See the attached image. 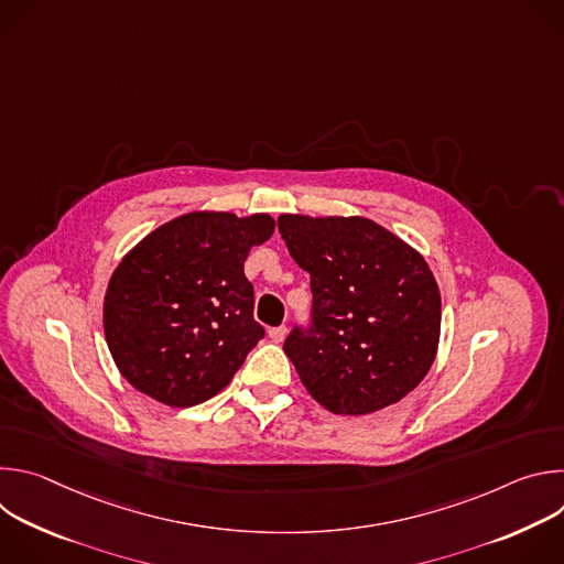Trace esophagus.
I'll return each instance as SVG.
<instances>
[{
  "mask_svg": "<svg viewBox=\"0 0 564 564\" xmlns=\"http://www.w3.org/2000/svg\"><path fill=\"white\" fill-rule=\"evenodd\" d=\"M285 335H288V328H285V326H279V328H272V330H270V339H272L274 344H281V341L285 339Z\"/></svg>",
  "mask_w": 564,
  "mask_h": 564,
  "instance_id": "obj_1",
  "label": "esophagus"
}]
</instances>
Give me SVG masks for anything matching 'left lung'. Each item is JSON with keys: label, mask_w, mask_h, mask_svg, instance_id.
I'll list each match as a JSON object with an SVG mask.
<instances>
[{"label": "left lung", "mask_w": 564, "mask_h": 564, "mask_svg": "<svg viewBox=\"0 0 564 564\" xmlns=\"http://www.w3.org/2000/svg\"><path fill=\"white\" fill-rule=\"evenodd\" d=\"M279 231L310 274V328L283 344L305 390L337 415H368L431 370L442 299L424 257L364 216L281 214Z\"/></svg>", "instance_id": "1"}]
</instances>
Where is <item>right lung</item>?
Returning <instances> with one entry per match:
<instances>
[{
	"instance_id": "right-lung-1",
	"label": "right lung",
	"mask_w": 564,
	"mask_h": 564,
	"mask_svg": "<svg viewBox=\"0 0 564 564\" xmlns=\"http://www.w3.org/2000/svg\"><path fill=\"white\" fill-rule=\"evenodd\" d=\"M274 218L183 214L147 234L105 294V337L122 377L172 409L218 394L265 330L243 263Z\"/></svg>"
}]
</instances>
